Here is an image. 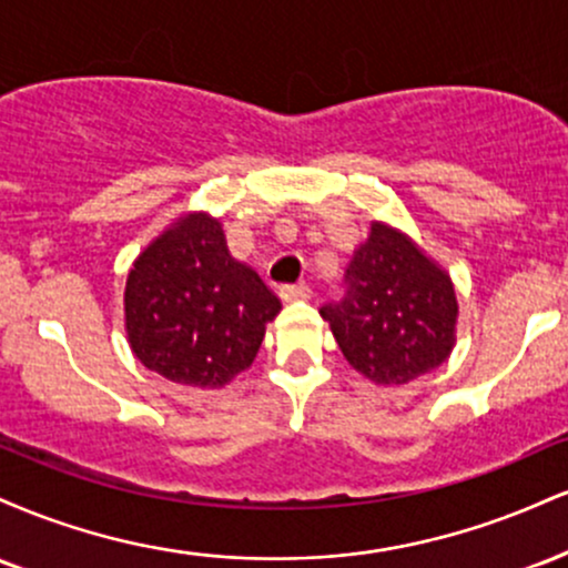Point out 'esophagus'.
<instances>
[{
    "label": "esophagus",
    "mask_w": 568,
    "mask_h": 568,
    "mask_svg": "<svg viewBox=\"0 0 568 568\" xmlns=\"http://www.w3.org/2000/svg\"><path fill=\"white\" fill-rule=\"evenodd\" d=\"M310 296H312V288L304 283L283 285V288H280V298H283V302H306Z\"/></svg>",
    "instance_id": "34e87169"
}]
</instances>
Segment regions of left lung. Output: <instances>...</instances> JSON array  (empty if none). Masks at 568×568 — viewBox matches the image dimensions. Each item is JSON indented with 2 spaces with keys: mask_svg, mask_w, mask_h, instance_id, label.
<instances>
[{
  "mask_svg": "<svg viewBox=\"0 0 568 568\" xmlns=\"http://www.w3.org/2000/svg\"><path fill=\"white\" fill-rule=\"evenodd\" d=\"M344 280V296L321 306V315L366 379L408 384L452 355L459 315L454 283L408 234L371 221Z\"/></svg>",
  "mask_w": 568,
  "mask_h": 568,
  "instance_id": "obj_1",
  "label": "left lung"
}]
</instances>
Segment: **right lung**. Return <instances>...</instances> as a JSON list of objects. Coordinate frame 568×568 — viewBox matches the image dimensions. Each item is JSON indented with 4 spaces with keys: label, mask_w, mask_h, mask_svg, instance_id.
<instances>
[{
    "label": "right lung",
    "mask_w": 568,
    "mask_h": 568,
    "mask_svg": "<svg viewBox=\"0 0 568 568\" xmlns=\"http://www.w3.org/2000/svg\"><path fill=\"white\" fill-rule=\"evenodd\" d=\"M280 298L251 266L232 258L221 221L175 219L133 262L125 331L149 371L186 387L216 389L256 357Z\"/></svg>",
    "instance_id": "right-lung-1"
}]
</instances>
